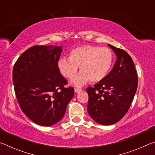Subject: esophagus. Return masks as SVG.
<instances>
[{"label": "esophagus", "mask_w": 155, "mask_h": 155, "mask_svg": "<svg viewBox=\"0 0 155 155\" xmlns=\"http://www.w3.org/2000/svg\"><path fill=\"white\" fill-rule=\"evenodd\" d=\"M74 91L76 93H79L81 91V89H79V88H75L74 89Z\"/></svg>", "instance_id": "obj_1"}]
</instances>
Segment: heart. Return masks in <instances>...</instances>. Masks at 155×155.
<instances>
[{"label": "heart", "mask_w": 155, "mask_h": 155, "mask_svg": "<svg viewBox=\"0 0 155 155\" xmlns=\"http://www.w3.org/2000/svg\"><path fill=\"white\" fill-rule=\"evenodd\" d=\"M114 61V53L109 48L83 45L72 49L69 53V59L60 58L57 67L64 77L71 79L77 74L79 66L81 73L72 80V84L81 87L89 81L98 83L104 79Z\"/></svg>", "instance_id": "heart-1"}]
</instances>
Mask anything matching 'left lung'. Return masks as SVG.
Listing matches in <instances>:
<instances>
[{
  "label": "left lung",
  "instance_id": "obj_1",
  "mask_svg": "<svg viewBox=\"0 0 155 155\" xmlns=\"http://www.w3.org/2000/svg\"><path fill=\"white\" fill-rule=\"evenodd\" d=\"M116 54L114 66L104 79L87 88V111L94 121L111 125L121 120L134 98L138 77L134 63L124 50L108 44Z\"/></svg>",
  "mask_w": 155,
  "mask_h": 155
}]
</instances>
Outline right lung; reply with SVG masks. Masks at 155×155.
I'll list each match as a JSON object with an SVG mask.
<instances>
[{
    "instance_id": "1",
    "label": "right lung",
    "mask_w": 155,
    "mask_h": 155,
    "mask_svg": "<svg viewBox=\"0 0 155 155\" xmlns=\"http://www.w3.org/2000/svg\"><path fill=\"white\" fill-rule=\"evenodd\" d=\"M61 46H34L21 54L13 69V83L23 113L35 124L50 127L61 120L74 88L60 74Z\"/></svg>"
}]
</instances>
